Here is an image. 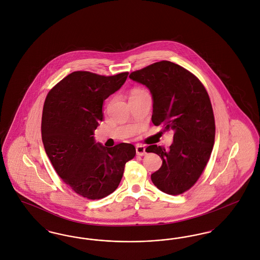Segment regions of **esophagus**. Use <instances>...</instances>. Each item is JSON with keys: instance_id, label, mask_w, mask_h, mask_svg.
I'll use <instances>...</instances> for the list:
<instances>
[{"instance_id": "obj_1", "label": "esophagus", "mask_w": 260, "mask_h": 260, "mask_svg": "<svg viewBox=\"0 0 260 260\" xmlns=\"http://www.w3.org/2000/svg\"><path fill=\"white\" fill-rule=\"evenodd\" d=\"M136 150L138 156H144L146 154V148L143 145H136Z\"/></svg>"}]
</instances>
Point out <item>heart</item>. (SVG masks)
<instances>
[{
    "instance_id": "b5f03b06",
    "label": "heart",
    "mask_w": 260,
    "mask_h": 260,
    "mask_svg": "<svg viewBox=\"0 0 260 260\" xmlns=\"http://www.w3.org/2000/svg\"><path fill=\"white\" fill-rule=\"evenodd\" d=\"M140 92H144V91L141 90V89H135V90L132 92V94H136V93H140Z\"/></svg>"
}]
</instances>
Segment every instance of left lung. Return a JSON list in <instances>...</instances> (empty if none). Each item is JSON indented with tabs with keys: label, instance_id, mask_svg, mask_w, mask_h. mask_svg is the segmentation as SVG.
Listing matches in <instances>:
<instances>
[{
	"label": "left lung",
	"instance_id": "8db88e82",
	"mask_svg": "<svg viewBox=\"0 0 260 260\" xmlns=\"http://www.w3.org/2000/svg\"><path fill=\"white\" fill-rule=\"evenodd\" d=\"M129 78L148 87L153 124H162L164 132H174L170 149L146 148L162 161L151 174L152 182L167 194H182L196 183L210 160L215 136L210 96L196 76L173 62H156Z\"/></svg>",
	"mask_w": 260,
	"mask_h": 260
}]
</instances>
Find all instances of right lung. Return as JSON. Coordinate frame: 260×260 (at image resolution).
I'll list each match as a JSON object with an SVG mask.
<instances>
[{"label": "right lung", "instance_id": "1", "mask_svg": "<svg viewBox=\"0 0 260 260\" xmlns=\"http://www.w3.org/2000/svg\"><path fill=\"white\" fill-rule=\"evenodd\" d=\"M127 72L100 76L76 71L52 87L45 100L42 139L62 180L77 194L99 200L120 184L124 165L136 156L129 143L108 148L94 139L104 100L120 89Z\"/></svg>", "mask_w": 260, "mask_h": 260}]
</instances>
